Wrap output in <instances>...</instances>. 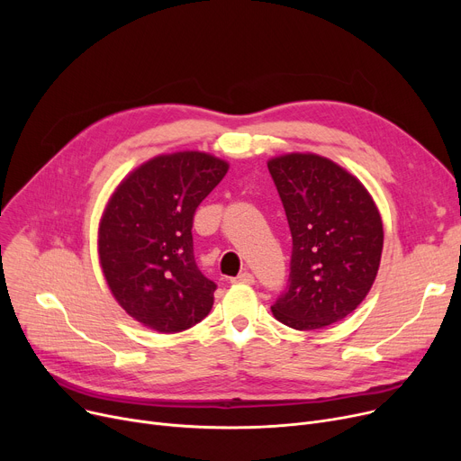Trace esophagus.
Masks as SVG:
<instances>
[{
	"instance_id": "esophagus-1",
	"label": "esophagus",
	"mask_w": 461,
	"mask_h": 461,
	"mask_svg": "<svg viewBox=\"0 0 461 461\" xmlns=\"http://www.w3.org/2000/svg\"><path fill=\"white\" fill-rule=\"evenodd\" d=\"M231 282H233V284H249V285H252V284H254V276H252L250 273H240V275L235 276Z\"/></svg>"
}]
</instances>
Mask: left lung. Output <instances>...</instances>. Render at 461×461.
Wrapping results in <instances>:
<instances>
[{"label": "left lung", "instance_id": "1", "mask_svg": "<svg viewBox=\"0 0 461 461\" xmlns=\"http://www.w3.org/2000/svg\"><path fill=\"white\" fill-rule=\"evenodd\" d=\"M294 239L287 289L273 316L297 330H316L366 299L379 271L383 222L366 186L316 153L267 162Z\"/></svg>", "mask_w": 461, "mask_h": 461}]
</instances>
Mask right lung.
<instances>
[{
    "mask_svg": "<svg viewBox=\"0 0 461 461\" xmlns=\"http://www.w3.org/2000/svg\"><path fill=\"white\" fill-rule=\"evenodd\" d=\"M230 164L202 151L158 155L117 185L99 222V261L113 299L140 325L174 334L212 308L214 282L194 259L192 221Z\"/></svg>",
    "mask_w": 461,
    "mask_h": 461,
    "instance_id": "add662e5",
    "label": "right lung"
}]
</instances>
